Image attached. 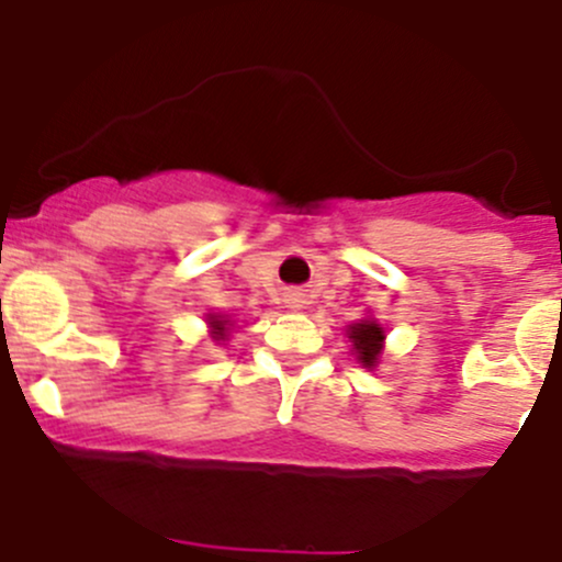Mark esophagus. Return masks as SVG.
Returning <instances> with one entry per match:
<instances>
[{"instance_id": "obj_1", "label": "esophagus", "mask_w": 562, "mask_h": 562, "mask_svg": "<svg viewBox=\"0 0 562 562\" xmlns=\"http://www.w3.org/2000/svg\"><path fill=\"white\" fill-rule=\"evenodd\" d=\"M285 304H288V307H291V310H302V307H304V296H302V293H288Z\"/></svg>"}]
</instances>
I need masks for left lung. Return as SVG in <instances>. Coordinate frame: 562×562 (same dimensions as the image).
<instances>
[{
	"instance_id": "1",
	"label": "left lung",
	"mask_w": 562,
	"mask_h": 562,
	"mask_svg": "<svg viewBox=\"0 0 562 562\" xmlns=\"http://www.w3.org/2000/svg\"><path fill=\"white\" fill-rule=\"evenodd\" d=\"M348 339L353 342L356 361L361 367H367V370H375L383 353V339H386V331H383L381 323L372 321V317H364V321L348 326Z\"/></svg>"
}]
</instances>
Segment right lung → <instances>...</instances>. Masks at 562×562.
<instances>
[{
	"mask_svg": "<svg viewBox=\"0 0 562 562\" xmlns=\"http://www.w3.org/2000/svg\"><path fill=\"white\" fill-rule=\"evenodd\" d=\"M209 328H212V339L225 342V337L231 331V321L225 315H209Z\"/></svg>",
	"mask_w": 562,
	"mask_h": 562,
	"instance_id": "add662e5",
	"label": "right lung"
}]
</instances>
